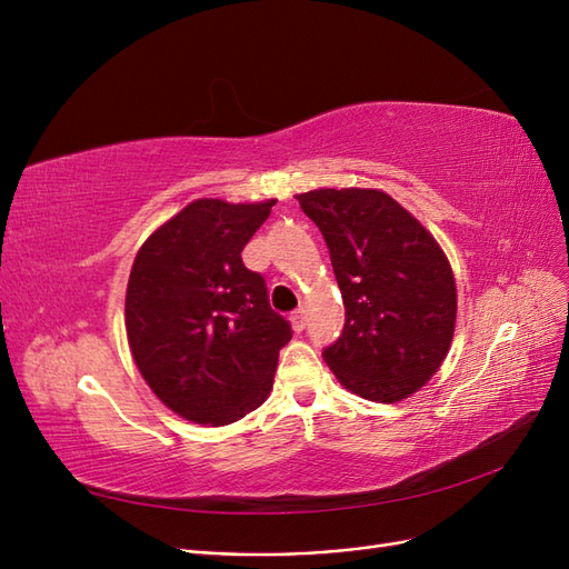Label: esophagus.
<instances>
[{"label": "esophagus", "mask_w": 569, "mask_h": 569, "mask_svg": "<svg viewBox=\"0 0 569 569\" xmlns=\"http://www.w3.org/2000/svg\"><path fill=\"white\" fill-rule=\"evenodd\" d=\"M291 330H295V332H303L306 330V311H303V308H299V311L297 313H291Z\"/></svg>", "instance_id": "34e87169"}]
</instances>
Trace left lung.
Instances as JSON below:
<instances>
[{
    "label": "left lung",
    "mask_w": 569,
    "mask_h": 569,
    "mask_svg": "<svg viewBox=\"0 0 569 569\" xmlns=\"http://www.w3.org/2000/svg\"><path fill=\"white\" fill-rule=\"evenodd\" d=\"M297 199L330 249L347 311L325 363L363 399H408L451 349L458 297L449 258L380 189H313Z\"/></svg>",
    "instance_id": "8db88e82"
}]
</instances>
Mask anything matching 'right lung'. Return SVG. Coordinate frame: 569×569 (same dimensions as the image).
<instances>
[{
	"label": "right lung",
	"mask_w": 569,
	"mask_h": 569,
	"mask_svg": "<svg viewBox=\"0 0 569 569\" xmlns=\"http://www.w3.org/2000/svg\"><path fill=\"white\" fill-rule=\"evenodd\" d=\"M274 199H197L137 251L126 291L128 343L144 382L180 418L230 425L261 406L291 339L242 249Z\"/></svg>",
	"instance_id": "1"
}]
</instances>
